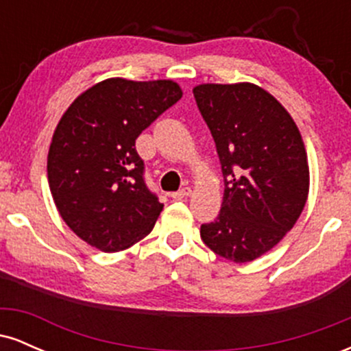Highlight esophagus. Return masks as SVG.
Segmentation results:
<instances>
[{
	"label": "esophagus",
	"instance_id": "1",
	"mask_svg": "<svg viewBox=\"0 0 351 351\" xmlns=\"http://www.w3.org/2000/svg\"><path fill=\"white\" fill-rule=\"evenodd\" d=\"M189 195H191V188H183V189H180V191L173 193L171 198L173 199H183V198H188Z\"/></svg>",
	"mask_w": 351,
	"mask_h": 351
}]
</instances>
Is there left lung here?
Wrapping results in <instances>:
<instances>
[{"label": "left lung", "instance_id": "1", "mask_svg": "<svg viewBox=\"0 0 351 351\" xmlns=\"http://www.w3.org/2000/svg\"><path fill=\"white\" fill-rule=\"evenodd\" d=\"M193 94L224 178L221 211L201 226V239L224 259L251 263L279 244L304 211V140L284 106L256 84H199Z\"/></svg>", "mask_w": 351, "mask_h": 351}]
</instances>
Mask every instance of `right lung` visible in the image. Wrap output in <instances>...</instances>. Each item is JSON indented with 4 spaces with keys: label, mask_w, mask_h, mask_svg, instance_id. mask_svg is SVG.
I'll list each match as a JSON object with an SVG mask.
<instances>
[{
    "label": "right lung",
    "mask_w": 351,
    "mask_h": 351,
    "mask_svg": "<svg viewBox=\"0 0 351 351\" xmlns=\"http://www.w3.org/2000/svg\"><path fill=\"white\" fill-rule=\"evenodd\" d=\"M170 79H106L60 117L47 155L52 199L64 223L92 247L119 252L143 239L163 204L147 188L135 140L176 104Z\"/></svg>",
    "instance_id": "obj_1"
}]
</instances>
